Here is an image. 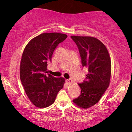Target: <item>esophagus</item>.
<instances>
[{"mask_svg": "<svg viewBox=\"0 0 132 132\" xmlns=\"http://www.w3.org/2000/svg\"><path fill=\"white\" fill-rule=\"evenodd\" d=\"M66 82L68 84H71L73 83V80H72L71 79H67V80H66Z\"/></svg>", "mask_w": 132, "mask_h": 132, "instance_id": "1", "label": "esophagus"}]
</instances>
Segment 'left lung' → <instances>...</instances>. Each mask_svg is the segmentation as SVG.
<instances>
[{
	"label": "left lung",
	"mask_w": 132,
	"mask_h": 132,
	"mask_svg": "<svg viewBox=\"0 0 132 132\" xmlns=\"http://www.w3.org/2000/svg\"><path fill=\"white\" fill-rule=\"evenodd\" d=\"M78 47L83 67L88 69L85 80L79 86L81 93L73 103L88 109L98 103L107 89L111 76V61L106 46L96 38L71 36Z\"/></svg>",
	"instance_id": "obj_1"
}]
</instances>
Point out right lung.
I'll list each match as a JSON object with an SVG mask.
<instances>
[{
	"instance_id": "1",
	"label": "right lung",
	"mask_w": 132,
	"mask_h": 132,
	"mask_svg": "<svg viewBox=\"0 0 132 132\" xmlns=\"http://www.w3.org/2000/svg\"><path fill=\"white\" fill-rule=\"evenodd\" d=\"M64 34L43 33L32 39L23 52L20 76L27 96L36 107L44 108L55 102L65 83L64 77L47 75V63L54 50L67 38Z\"/></svg>"
}]
</instances>
